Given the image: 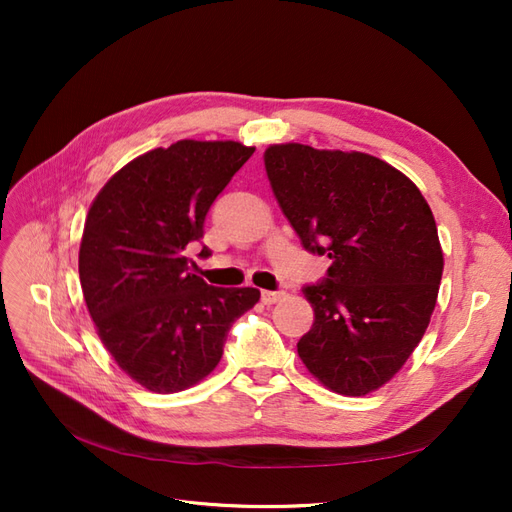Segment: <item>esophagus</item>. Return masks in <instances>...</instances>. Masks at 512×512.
<instances>
[{
  "label": "esophagus",
  "mask_w": 512,
  "mask_h": 512,
  "mask_svg": "<svg viewBox=\"0 0 512 512\" xmlns=\"http://www.w3.org/2000/svg\"><path fill=\"white\" fill-rule=\"evenodd\" d=\"M260 297H262V303H265V305H275V303H280L284 299V292H280V290H277V292L262 290Z\"/></svg>",
  "instance_id": "esophagus-1"
}]
</instances>
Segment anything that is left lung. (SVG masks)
<instances>
[{
    "instance_id": "left-lung-1",
    "label": "left lung",
    "mask_w": 512,
    "mask_h": 512,
    "mask_svg": "<svg viewBox=\"0 0 512 512\" xmlns=\"http://www.w3.org/2000/svg\"><path fill=\"white\" fill-rule=\"evenodd\" d=\"M265 168L305 250L331 258L327 280L303 288L314 324L297 344L301 361L333 393L380 389L410 359L438 301L444 256L425 196L361 151L271 145Z\"/></svg>"
}]
</instances>
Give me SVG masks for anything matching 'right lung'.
Listing matches in <instances>:
<instances>
[{
	"label": "right lung",
	"mask_w": 512,
	"mask_h": 512,
	"mask_svg": "<svg viewBox=\"0 0 512 512\" xmlns=\"http://www.w3.org/2000/svg\"><path fill=\"white\" fill-rule=\"evenodd\" d=\"M237 141H177L134 158L89 207L79 275L98 337L151 393H179L220 363L232 322L260 290L215 288L192 273L213 200L250 160Z\"/></svg>",
	"instance_id": "right-lung-1"
}]
</instances>
